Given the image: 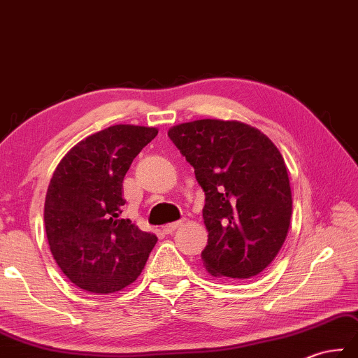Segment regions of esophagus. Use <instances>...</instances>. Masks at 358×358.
<instances>
[{
    "mask_svg": "<svg viewBox=\"0 0 358 358\" xmlns=\"http://www.w3.org/2000/svg\"><path fill=\"white\" fill-rule=\"evenodd\" d=\"M182 224H184V220H178V222H171V224H166V225H164V233L171 234L174 229H178Z\"/></svg>",
    "mask_w": 358,
    "mask_h": 358,
    "instance_id": "esophagus-1",
    "label": "esophagus"
}]
</instances>
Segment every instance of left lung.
Returning a JSON list of instances; mask_svg holds the SVG:
<instances>
[{"label": "left lung", "mask_w": 358, "mask_h": 358, "mask_svg": "<svg viewBox=\"0 0 358 358\" xmlns=\"http://www.w3.org/2000/svg\"><path fill=\"white\" fill-rule=\"evenodd\" d=\"M169 136L205 192V269L219 279L259 275L280 251L292 214L279 148L256 127L222 119L174 125Z\"/></svg>", "instance_id": "8db88e82"}]
</instances>
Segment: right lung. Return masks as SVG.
Segmentation results:
<instances>
[{
    "label": "right lung",
    "instance_id": "right-lung-1",
    "mask_svg": "<svg viewBox=\"0 0 358 358\" xmlns=\"http://www.w3.org/2000/svg\"><path fill=\"white\" fill-rule=\"evenodd\" d=\"M156 127L112 125L87 136L61 159L44 202L53 259L78 288L121 291L138 279L157 242L122 219V180Z\"/></svg>",
    "mask_w": 358,
    "mask_h": 358
}]
</instances>
